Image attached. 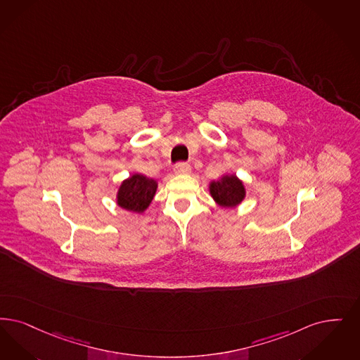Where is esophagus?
Returning a JSON list of instances; mask_svg holds the SVG:
<instances>
[{"mask_svg":"<svg viewBox=\"0 0 360 360\" xmlns=\"http://www.w3.org/2000/svg\"><path fill=\"white\" fill-rule=\"evenodd\" d=\"M191 172V166L188 163H178L174 167V173L176 175H185V174H190Z\"/></svg>","mask_w":360,"mask_h":360,"instance_id":"esophagus-1","label":"esophagus"}]
</instances>
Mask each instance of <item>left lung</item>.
Masks as SVG:
<instances>
[{
    "mask_svg": "<svg viewBox=\"0 0 360 360\" xmlns=\"http://www.w3.org/2000/svg\"><path fill=\"white\" fill-rule=\"evenodd\" d=\"M209 193L218 206L225 209L237 207L246 197L244 182L236 174H224L209 184Z\"/></svg>",
    "mask_w": 360,
    "mask_h": 360,
    "instance_id": "1",
    "label": "left lung"
}]
</instances>
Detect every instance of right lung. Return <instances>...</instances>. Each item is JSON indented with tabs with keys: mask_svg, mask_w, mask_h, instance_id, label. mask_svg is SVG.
I'll return each instance as SVG.
<instances>
[{
	"mask_svg": "<svg viewBox=\"0 0 360 360\" xmlns=\"http://www.w3.org/2000/svg\"><path fill=\"white\" fill-rule=\"evenodd\" d=\"M158 182L144 174L135 173L122 181L116 191V205L131 213L143 214L154 200Z\"/></svg>",
	"mask_w": 360,
	"mask_h": 360,
	"instance_id": "1",
	"label": "right lung"
}]
</instances>
